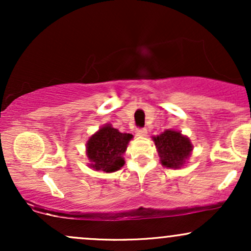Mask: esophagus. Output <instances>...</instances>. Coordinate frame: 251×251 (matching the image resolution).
I'll return each instance as SVG.
<instances>
[{"label": "esophagus", "mask_w": 251, "mask_h": 251, "mask_svg": "<svg viewBox=\"0 0 251 251\" xmlns=\"http://www.w3.org/2000/svg\"><path fill=\"white\" fill-rule=\"evenodd\" d=\"M146 134H148V131H146L145 128H137V129H135V135H138V137H145Z\"/></svg>", "instance_id": "34e87169"}]
</instances>
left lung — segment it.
Wrapping results in <instances>:
<instances>
[{
  "instance_id": "obj_1",
  "label": "left lung",
  "mask_w": 251,
  "mask_h": 251,
  "mask_svg": "<svg viewBox=\"0 0 251 251\" xmlns=\"http://www.w3.org/2000/svg\"><path fill=\"white\" fill-rule=\"evenodd\" d=\"M160 164L168 169H180L191 155L192 146L189 137L177 129H166L159 135L152 137Z\"/></svg>"
}]
</instances>
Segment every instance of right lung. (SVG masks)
<instances>
[{
  "mask_svg": "<svg viewBox=\"0 0 251 251\" xmlns=\"http://www.w3.org/2000/svg\"><path fill=\"white\" fill-rule=\"evenodd\" d=\"M133 135L122 133L111 124H105L86 143L88 168L111 174L120 170L125 164L124 153Z\"/></svg>",
  "mask_w": 251,
  "mask_h": 251,
  "instance_id": "1",
  "label": "right lung"
}]
</instances>
